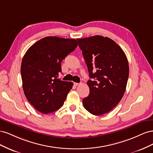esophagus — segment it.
<instances>
[{
  "instance_id": "obj_1",
  "label": "esophagus",
  "mask_w": 153,
  "mask_h": 153,
  "mask_svg": "<svg viewBox=\"0 0 153 153\" xmlns=\"http://www.w3.org/2000/svg\"><path fill=\"white\" fill-rule=\"evenodd\" d=\"M74 85H76V86H78V85H80V83H76V82H75V83H74Z\"/></svg>"
}]
</instances>
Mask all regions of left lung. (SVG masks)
I'll list each match as a JSON object with an SVG mask.
<instances>
[{
    "label": "left lung",
    "instance_id": "obj_1",
    "mask_svg": "<svg viewBox=\"0 0 153 153\" xmlns=\"http://www.w3.org/2000/svg\"><path fill=\"white\" fill-rule=\"evenodd\" d=\"M89 73V94L83 99L91 114L109 112L122 99L129 76L128 59L124 51L107 37L94 36L76 39Z\"/></svg>",
    "mask_w": 153,
    "mask_h": 153
}]
</instances>
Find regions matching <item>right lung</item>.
Returning a JSON list of instances; mask_svg holds the SVG:
<instances>
[{
    "mask_svg": "<svg viewBox=\"0 0 153 153\" xmlns=\"http://www.w3.org/2000/svg\"><path fill=\"white\" fill-rule=\"evenodd\" d=\"M78 46L75 39L48 36L27 50L22 61L21 76L25 96L39 112L47 114L64 104L73 83L57 78L61 62Z\"/></svg>",
    "mask_w": 153,
    "mask_h": 153,
    "instance_id": "1",
    "label": "right lung"
}]
</instances>
